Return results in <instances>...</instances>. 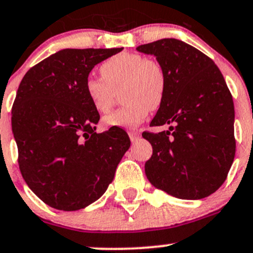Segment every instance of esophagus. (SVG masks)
I'll return each instance as SVG.
<instances>
[{
	"label": "esophagus",
	"instance_id": "1",
	"mask_svg": "<svg viewBox=\"0 0 253 253\" xmlns=\"http://www.w3.org/2000/svg\"><path fill=\"white\" fill-rule=\"evenodd\" d=\"M140 132L138 131H136V130H130L129 131V137H130V140L132 141V142H135V141H137L138 138H140Z\"/></svg>",
	"mask_w": 253,
	"mask_h": 253
}]
</instances>
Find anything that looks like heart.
<instances>
[{"mask_svg": "<svg viewBox=\"0 0 253 253\" xmlns=\"http://www.w3.org/2000/svg\"><path fill=\"white\" fill-rule=\"evenodd\" d=\"M100 72L102 77L90 76L84 83L86 97L100 113L111 110L116 91L124 88L126 105L105 117L107 126H136L164 101L168 77L159 61L138 53H121L102 62Z\"/></svg>", "mask_w": 253, "mask_h": 253, "instance_id": "1", "label": "heart"}]
</instances>
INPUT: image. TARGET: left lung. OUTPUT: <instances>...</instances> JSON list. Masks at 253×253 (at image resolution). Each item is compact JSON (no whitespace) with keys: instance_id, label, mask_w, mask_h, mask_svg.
I'll list each match as a JSON object with an SVG mask.
<instances>
[{"instance_id":"8db88e82","label":"left lung","mask_w":253,"mask_h":253,"mask_svg":"<svg viewBox=\"0 0 253 253\" xmlns=\"http://www.w3.org/2000/svg\"><path fill=\"white\" fill-rule=\"evenodd\" d=\"M165 69L167 94L143 131L153 153L146 176L157 188L180 199H203L223 184L235 157L234 104L218 67L197 48L175 39L138 45Z\"/></svg>"}]
</instances>
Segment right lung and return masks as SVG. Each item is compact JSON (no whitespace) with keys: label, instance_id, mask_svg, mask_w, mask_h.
I'll return each mask as SVG.
<instances>
[{"label":"right lung","instance_id":"1","mask_svg":"<svg viewBox=\"0 0 253 253\" xmlns=\"http://www.w3.org/2000/svg\"><path fill=\"white\" fill-rule=\"evenodd\" d=\"M122 50L62 49L19 84L12 107L19 169L30 189L56 210H80L99 199L130 147L122 127L95 131L100 115L84 90L95 65Z\"/></svg>","mask_w":253,"mask_h":253}]
</instances>
